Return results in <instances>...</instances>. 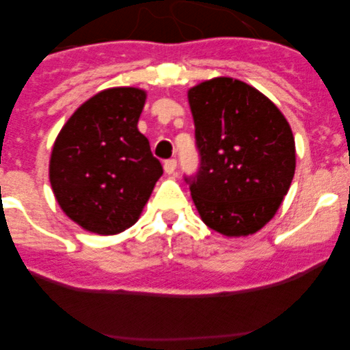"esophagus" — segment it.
Wrapping results in <instances>:
<instances>
[{
    "label": "esophagus",
    "mask_w": 350,
    "mask_h": 350,
    "mask_svg": "<svg viewBox=\"0 0 350 350\" xmlns=\"http://www.w3.org/2000/svg\"><path fill=\"white\" fill-rule=\"evenodd\" d=\"M176 167H178V161H176V159H167V161L164 162V171L167 172V174H174Z\"/></svg>",
    "instance_id": "obj_1"
}]
</instances>
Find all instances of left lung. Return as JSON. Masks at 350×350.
Instances as JSON below:
<instances>
[{"instance_id": "8db88e82", "label": "left lung", "mask_w": 350, "mask_h": 350, "mask_svg": "<svg viewBox=\"0 0 350 350\" xmlns=\"http://www.w3.org/2000/svg\"><path fill=\"white\" fill-rule=\"evenodd\" d=\"M188 98L200 165L185 181L198 213L227 237L256 234L291 186V129L273 101L232 77L204 81Z\"/></svg>"}]
</instances>
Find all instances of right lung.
<instances>
[{
  "mask_svg": "<svg viewBox=\"0 0 350 350\" xmlns=\"http://www.w3.org/2000/svg\"><path fill=\"white\" fill-rule=\"evenodd\" d=\"M146 93L113 88L67 120L51 155V185L62 211L86 230L120 234L146 206L162 164L137 123Z\"/></svg>",
  "mask_w": 350,
  "mask_h": 350,
  "instance_id": "1",
  "label": "right lung"
}]
</instances>
